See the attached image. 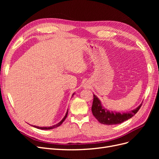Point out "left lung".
Instances as JSON below:
<instances>
[{"mask_svg": "<svg viewBox=\"0 0 159 159\" xmlns=\"http://www.w3.org/2000/svg\"><path fill=\"white\" fill-rule=\"evenodd\" d=\"M142 103L137 108L130 111L129 112L119 113L111 111H109V110L103 106L102 102L97 96L93 94V102L92 107H91V111H92L94 117L98 119L100 123L107 125H112L121 123L133 117L141 108Z\"/></svg>", "mask_w": 159, "mask_h": 159, "instance_id": "left-lung-1", "label": "left lung"}]
</instances>
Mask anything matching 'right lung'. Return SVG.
I'll list each match as a JSON object with an SVG mask.
<instances>
[{
    "label": "right lung",
    "instance_id": "obj_1",
    "mask_svg": "<svg viewBox=\"0 0 159 159\" xmlns=\"http://www.w3.org/2000/svg\"><path fill=\"white\" fill-rule=\"evenodd\" d=\"M74 94H75V93H74L73 94H72V97H73V95H74ZM68 111H67V112H66V115H65V116L64 117V118L62 119L58 123H57V124H56V125H54L50 126V127H38V126L33 125V127H36V128H37V129H42V130H49V129H52L56 128V127H59L60 125H61V123L64 122V121L66 119V117H67V115H68Z\"/></svg>",
    "mask_w": 159,
    "mask_h": 159
}]
</instances>
